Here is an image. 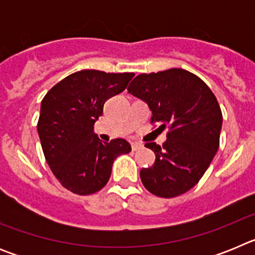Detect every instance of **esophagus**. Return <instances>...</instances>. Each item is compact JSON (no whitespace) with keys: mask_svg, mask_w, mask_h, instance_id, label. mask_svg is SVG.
Masks as SVG:
<instances>
[{"mask_svg":"<svg viewBox=\"0 0 255 255\" xmlns=\"http://www.w3.org/2000/svg\"><path fill=\"white\" fill-rule=\"evenodd\" d=\"M131 148H132V150H139V149H140V148H143V144H140V143H132L131 144Z\"/></svg>","mask_w":255,"mask_h":255,"instance_id":"34e87169","label":"esophagus"}]
</instances>
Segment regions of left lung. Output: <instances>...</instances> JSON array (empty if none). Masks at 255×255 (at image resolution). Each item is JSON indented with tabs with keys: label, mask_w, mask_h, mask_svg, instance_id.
I'll return each instance as SVG.
<instances>
[{
	"label": "left lung",
	"mask_w": 255,
	"mask_h": 255,
	"mask_svg": "<svg viewBox=\"0 0 255 255\" xmlns=\"http://www.w3.org/2000/svg\"><path fill=\"white\" fill-rule=\"evenodd\" d=\"M128 92L144 101L152 111V123L168 126L167 140L147 143L155 161L140 171L148 191L173 198L198 184L218 150L222 114L208 85L184 69L140 74Z\"/></svg>",
	"instance_id": "8db88e82"
}]
</instances>
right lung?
I'll return each instance as SVG.
<instances>
[{
  "label": "right lung",
  "instance_id": "add662e5",
  "mask_svg": "<svg viewBox=\"0 0 255 255\" xmlns=\"http://www.w3.org/2000/svg\"><path fill=\"white\" fill-rule=\"evenodd\" d=\"M132 76L82 70L44 96L38 135L49 168L67 190L79 195L101 190L110 180L115 159L131 150L125 139L102 143L93 126L106 101L125 91Z\"/></svg>",
  "mask_w": 255,
  "mask_h": 255
}]
</instances>
